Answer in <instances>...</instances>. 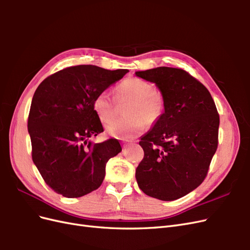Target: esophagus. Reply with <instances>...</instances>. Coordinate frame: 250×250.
I'll use <instances>...</instances> for the list:
<instances>
[{
	"mask_svg": "<svg viewBox=\"0 0 250 250\" xmlns=\"http://www.w3.org/2000/svg\"><path fill=\"white\" fill-rule=\"evenodd\" d=\"M123 147H124V148L127 147V143H124V144H123Z\"/></svg>",
	"mask_w": 250,
	"mask_h": 250,
	"instance_id": "esophagus-1",
	"label": "esophagus"
}]
</instances>
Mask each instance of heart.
Listing matches in <instances>:
<instances>
[{"label": "heart", "instance_id": "1", "mask_svg": "<svg viewBox=\"0 0 250 250\" xmlns=\"http://www.w3.org/2000/svg\"><path fill=\"white\" fill-rule=\"evenodd\" d=\"M119 102L130 101L126 108L128 118L116 120V100L107 93L101 92L94 98L93 107L101 123L106 124V131L116 139H129L140 134L145 126L152 127L160 122L166 110L165 97L151 82L139 77H128L116 87Z\"/></svg>", "mask_w": 250, "mask_h": 250}]
</instances>
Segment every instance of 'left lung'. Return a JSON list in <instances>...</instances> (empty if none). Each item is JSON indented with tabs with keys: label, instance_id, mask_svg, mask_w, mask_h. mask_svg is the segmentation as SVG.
<instances>
[{
	"label": "left lung",
	"instance_id": "1",
	"mask_svg": "<svg viewBox=\"0 0 250 250\" xmlns=\"http://www.w3.org/2000/svg\"><path fill=\"white\" fill-rule=\"evenodd\" d=\"M163 93L166 110L142 137L144 158L135 171L146 195L171 201L202 184L218 147L219 113L208 88L183 69L160 66L135 72Z\"/></svg>",
	"mask_w": 250,
	"mask_h": 250
}]
</instances>
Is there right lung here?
Here are the masks:
<instances>
[{"label": "right lung", "mask_w": 250, "mask_h": 250, "mask_svg": "<svg viewBox=\"0 0 250 250\" xmlns=\"http://www.w3.org/2000/svg\"><path fill=\"white\" fill-rule=\"evenodd\" d=\"M128 72L92 64L69 66L36 88L28 117L32 160L57 194L78 198L97 190L106 163L122 151L118 140L94 144L88 139L103 132L94 98Z\"/></svg>", "instance_id": "obj_1"}]
</instances>
